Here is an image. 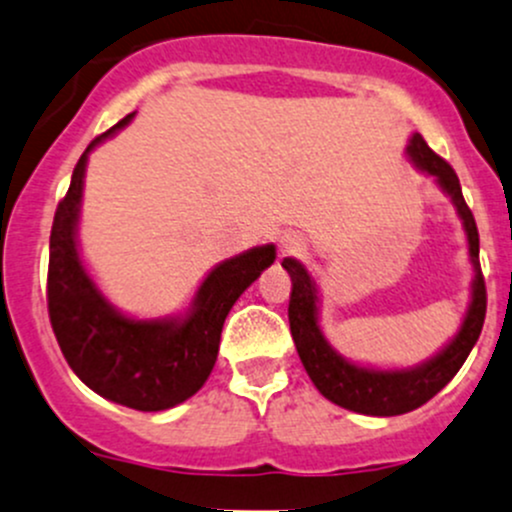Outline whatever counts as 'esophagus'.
<instances>
[{"instance_id":"1","label":"esophagus","mask_w":512,"mask_h":512,"mask_svg":"<svg viewBox=\"0 0 512 512\" xmlns=\"http://www.w3.org/2000/svg\"><path fill=\"white\" fill-rule=\"evenodd\" d=\"M282 247H284V252H294V250H297V242H294V240H284Z\"/></svg>"}]
</instances>
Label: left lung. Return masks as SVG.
<instances>
[{"label": "left lung", "instance_id": "left-lung-1", "mask_svg": "<svg viewBox=\"0 0 512 512\" xmlns=\"http://www.w3.org/2000/svg\"><path fill=\"white\" fill-rule=\"evenodd\" d=\"M414 164L429 176L439 181V186L454 198L464 220L466 235H469V252L476 279H473V299L466 314L464 326L456 333L454 341L441 351L437 358L419 365L412 370H368L348 363L326 343L324 333L319 328L316 316V289L304 265L292 257H284L282 267L292 277V294H289V328L297 343V353L309 373L311 383L326 400L336 402L338 407L373 414V417H395L422 407L459 373L464 360L469 358L473 343L481 336L483 321H486V282L478 262V228L473 220L471 208L466 206L464 193L456 171L446 159L434 154L422 134H414L410 147H407Z\"/></svg>", "mask_w": 512, "mask_h": 512}]
</instances>
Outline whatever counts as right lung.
I'll use <instances>...</instances> for the list:
<instances>
[{"label": "right lung", "mask_w": 512, "mask_h": 512, "mask_svg": "<svg viewBox=\"0 0 512 512\" xmlns=\"http://www.w3.org/2000/svg\"><path fill=\"white\" fill-rule=\"evenodd\" d=\"M127 115L95 137L73 169L58 203L48 255V316L73 373L117 405L159 412L201 390L218 358L220 331L238 297L274 262V245L255 247L208 274L181 321H134L117 314L85 272L75 247L88 152L125 127Z\"/></svg>", "instance_id": "1"}]
</instances>
